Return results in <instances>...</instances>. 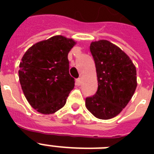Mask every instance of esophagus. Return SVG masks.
Listing matches in <instances>:
<instances>
[{
  "label": "esophagus",
  "mask_w": 154,
  "mask_h": 154,
  "mask_svg": "<svg viewBox=\"0 0 154 154\" xmlns=\"http://www.w3.org/2000/svg\"><path fill=\"white\" fill-rule=\"evenodd\" d=\"M81 84H82V78H77L76 80V85L79 86V85H81Z\"/></svg>",
  "instance_id": "34e87169"
}]
</instances>
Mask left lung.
I'll list each match as a JSON object with an SVG mask.
<instances>
[{
  "label": "left lung",
  "instance_id": "left-lung-1",
  "mask_svg": "<svg viewBox=\"0 0 154 154\" xmlns=\"http://www.w3.org/2000/svg\"><path fill=\"white\" fill-rule=\"evenodd\" d=\"M90 52L98 88L95 95L86 97L85 106L97 118L111 119L122 112L136 90V67L126 53L106 40L92 42Z\"/></svg>",
  "mask_w": 154,
  "mask_h": 154
}]
</instances>
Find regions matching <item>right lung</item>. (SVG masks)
Here are the masks:
<instances>
[{
    "instance_id": "add662e5",
    "label": "right lung",
    "mask_w": 154,
    "mask_h": 154,
    "mask_svg": "<svg viewBox=\"0 0 154 154\" xmlns=\"http://www.w3.org/2000/svg\"><path fill=\"white\" fill-rule=\"evenodd\" d=\"M76 42L54 36L34 44L23 56L19 81L25 97L34 109L52 114L64 106L74 88L68 53Z\"/></svg>"
}]
</instances>
